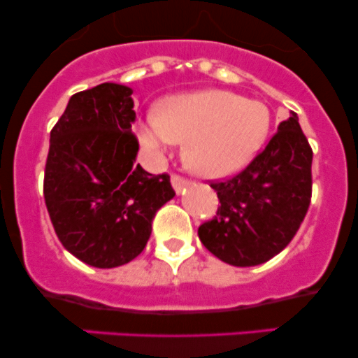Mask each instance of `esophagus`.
<instances>
[{"label": "esophagus", "mask_w": 358, "mask_h": 358, "mask_svg": "<svg viewBox=\"0 0 358 358\" xmlns=\"http://www.w3.org/2000/svg\"><path fill=\"white\" fill-rule=\"evenodd\" d=\"M171 185H173L175 192H176V193H180V192H182L183 188L187 187V185H188V180H187V178H183V176H180V175L173 173V175H171Z\"/></svg>", "instance_id": "esophagus-1"}]
</instances>
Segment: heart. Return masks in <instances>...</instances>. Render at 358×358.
I'll list each match as a JSON object with an SVG mask.
<instances>
[{
    "label": "heart",
    "instance_id": "1",
    "mask_svg": "<svg viewBox=\"0 0 358 358\" xmlns=\"http://www.w3.org/2000/svg\"><path fill=\"white\" fill-rule=\"evenodd\" d=\"M269 129L271 113L264 102L229 90H202L163 101L139 138L153 150L183 143L185 165L196 175L219 178L248 165Z\"/></svg>",
    "mask_w": 358,
    "mask_h": 358
}]
</instances>
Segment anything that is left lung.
Wrapping results in <instances>:
<instances>
[{
    "mask_svg": "<svg viewBox=\"0 0 358 358\" xmlns=\"http://www.w3.org/2000/svg\"><path fill=\"white\" fill-rule=\"evenodd\" d=\"M311 162L313 150L291 110L244 170L210 182L220 207L199 227L202 244L237 268L262 264L281 252L310 207Z\"/></svg>",
    "mask_w": 358,
    "mask_h": 358,
    "instance_id": "obj_1",
    "label": "left lung"
}]
</instances>
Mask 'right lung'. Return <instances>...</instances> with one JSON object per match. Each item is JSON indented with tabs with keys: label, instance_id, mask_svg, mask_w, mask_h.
Returning a JSON list of instances; mask_svg holds the SVG:
<instances>
[{
	"label": "right lung",
	"instance_id": "obj_1",
	"mask_svg": "<svg viewBox=\"0 0 358 358\" xmlns=\"http://www.w3.org/2000/svg\"><path fill=\"white\" fill-rule=\"evenodd\" d=\"M131 94L110 82L73 94L50 131L43 196L52 225L69 252L101 269L139 256L158 208L175 196L170 175L134 165Z\"/></svg>",
	"mask_w": 358,
	"mask_h": 358
}]
</instances>
